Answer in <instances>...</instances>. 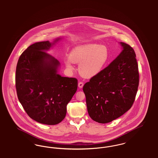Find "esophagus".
Instances as JSON below:
<instances>
[{"instance_id": "1", "label": "esophagus", "mask_w": 158, "mask_h": 158, "mask_svg": "<svg viewBox=\"0 0 158 158\" xmlns=\"http://www.w3.org/2000/svg\"><path fill=\"white\" fill-rule=\"evenodd\" d=\"M83 82H79L78 83V86L79 88H82L83 86Z\"/></svg>"}]
</instances>
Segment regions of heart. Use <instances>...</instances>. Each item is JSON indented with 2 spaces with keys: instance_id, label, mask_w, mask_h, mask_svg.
Segmentation results:
<instances>
[{
  "instance_id": "1",
  "label": "heart",
  "mask_w": 158,
  "mask_h": 158,
  "mask_svg": "<svg viewBox=\"0 0 158 158\" xmlns=\"http://www.w3.org/2000/svg\"><path fill=\"white\" fill-rule=\"evenodd\" d=\"M109 51L105 45L95 43H86L73 47L69 54V58L64 64L69 70H73V63L79 64L80 75L90 79L98 75L105 68L109 60Z\"/></svg>"
}]
</instances>
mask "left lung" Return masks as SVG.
Segmentation results:
<instances>
[{
	"label": "left lung",
	"mask_w": 158,
	"mask_h": 158,
	"mask_svg": "<svg viewBox=\"0 0 158 158\" xmlns=\"http://www.w3.org/2000/svg\"><path fill=\"white\" fill-rule=\"evenodd\" d=\"M120 44L122 51L119 55L83 87L88 114L99 123L120 117L135 99L139 82L135 52L127 44Z\"/></svg>",
	"instance_id": "left-lung-1"
}]
</instances>
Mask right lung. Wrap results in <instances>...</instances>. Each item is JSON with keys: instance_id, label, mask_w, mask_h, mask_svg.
I'll use <instances>...</instances> for the list:
<instances>
[{"instance_id": "obj_1", "label": "right lung", "mask_w": 158, "mask_h": 158, "mask_svg": "<svg viewBox=\"0 0 158 158\" xmlns=\"http://www.w3.org/2000/svg\"><path fill=\"white\" fill-rule=\"evenodd\" d=\"M61 38L35 43L21 55L16 66L18 98L32 120L56 125L66 114V106L75 94L77 80L58 73L59 61L47 53Z\"/></svg>"}]
</instances>
